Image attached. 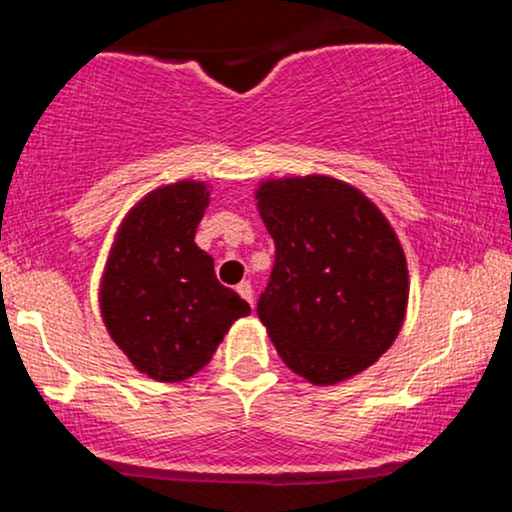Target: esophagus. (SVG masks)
<instances>
[{
  "mask_svg": "<svg viewBox=\"0 0 512 512\" xmlns=\"http://www.w3.org/2000/svg\"><path fill=\"white\" fill-rule=\"evenodd\" d=\"M236 291L240 293V296L245 298L250 305H255V291H252V284L250 281H240V284L236 286Z\"/></svg>",
  "mask_w": 512,
  "mask_h": 512,
  "instance_id": "34e87169",
  "label": "esophagus"
}]
</instances>
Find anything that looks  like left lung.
Returning a JSON list of instances; mask_svg holds the SVG:
<instances>
[{"mask_svg": "<svg viewBox=\"0 0 512 512\" xmlns=\"http://www.w3.org/2000/svg\"><path fill=\"white\" fill-rule=\"evenodd\" d=\"M255 202L276 248L257 315L281 361L313 385L363 373L407 317L409 269L395 228L332 175L267 178Z\"/></svg>", "mask_w": 512, "mask_h": 512, "instance_id": "1", "label": "left lung"}]
</instances>
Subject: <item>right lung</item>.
Returning <instances> with one entry per match:
<instances>
[{
  "mask_svg": "<svg viewBox=\"0 0 512 512\" xmlns=\"http://www.w3.org/2000/svg\"><path fill=\"white\" fill-rule=\"evenodd\" d=\"M202 180L161 185L127 211L105 260L98 305L110 339L139 373L180 383L202 370L250 305L219 284L195 233L209 207Z\"/></svg>",
  "mask_w": 512,
  "mask_h": 512,
  "instance_id": "right-lung-1",
  "label": "right lung"
}]
</instances>
